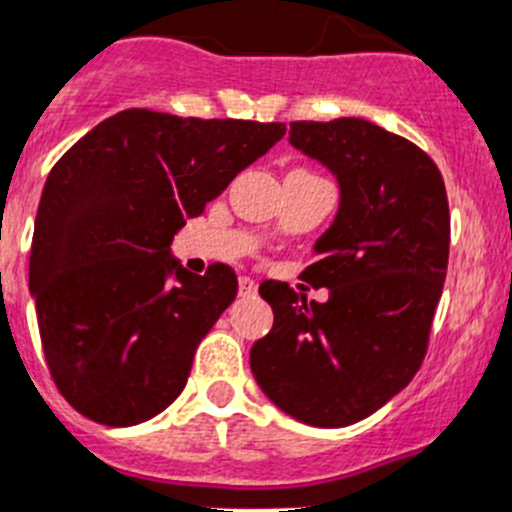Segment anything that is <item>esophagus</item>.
Here are the masks:
<instances>
[{
    "instance_id": "esophagus-1",
    "label": "esophagus",
    "mask_w": 512,
    "mask_h": 512,
    "mask_svg": "<svg viewBox=\"0 0 512 512\" xmlns=\"http://www.w3.org/2000/svg\"><path fill=\"white\" fill-rule=\"evenodd\" d=\"M257 293V283L252 278H240V295H255Z\"/></svg>"
}]
</instances>
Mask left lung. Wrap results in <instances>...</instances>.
<instances>
[{
    "instance_id": "obj_1",
    "label": "left lung",
    "mask_w": 512,
    "mask_h": 512,
    "mask_svg": "<svg viewBox=\"0 0 512 512\" xmlns=\"http://www.w3.org/2000/svg\"><path fill=\"white\" fill-rule=\"evenodd\" d=\"M290 146L338 181V212L305 267L326 303L267 280L275 313L250 369L267 399L310 427L379 412L422 366L450 257V207L434 161L364 118L290 123Z\"/></svg>"
}]
</instances>
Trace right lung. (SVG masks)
<instances>
[{
  "instance_id": "obj_1",
  "label": "right lung",
  "mask_w": 512,
  "mask_h": 512,
  "mask_svg": "<svg viewBox=\"0 0 512 512\" xmlns=\"http://www.w3.org/2000/svg\"><path fill=\"white\" fill-rule=\"evenodd\" d=\"M283 123L199 121L131 108L52 166L30 252L42 348L57 389L88 419L131 427L164 412L202 338L237 295V275L186 270L171 242Z\"/></svg>"
}]
</instances>
